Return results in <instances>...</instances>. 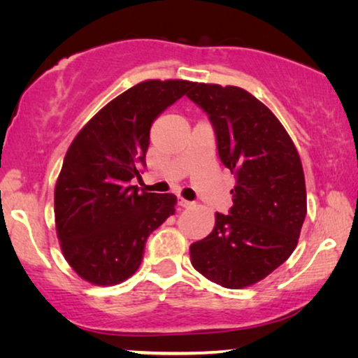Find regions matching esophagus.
Instances as JSON below:
<instances>
[{
  "instance_id": "34e87169",
  "label": "esophagus",
  "mask_w": 358,
  "mask_h": 358,
  "mask_svg": "<svg viewBox=\"0 0 358 358\" xmlns=\"http://www.w3.org/2000/svg\"><path fill=\"white\" fill-rule=\"evenodd\" d=\"M178 203H179L182 208H189V207H192V205H194V202H189V200H185V199H182V197L178 199Z\"/></svg>"
}]
</instances>
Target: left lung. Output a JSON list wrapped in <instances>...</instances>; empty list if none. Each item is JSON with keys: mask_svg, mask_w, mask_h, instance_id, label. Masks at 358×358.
Returning a JSON list of instances; mask_svg holds the SVG:
<instances>
[{"mask_svg": "<svg viewBox=\"0 0 358 358\" xmlns=\"http://www.w3.org/2000/svg\"><path fill=\"white\" fill-rule=\"evenodd\" d=\"M187 97L207 112L220 159L236 178L233 207L190 244V262L224 288L254 285L298 244L306 217L300 155L280 120L243 87L195 83Z\"/></svg>", "mask_w": 358, "mask_h": 358, "instance_id": "1", "label": "left lung"}]
</instances>
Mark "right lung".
<instances>
[{
	"mask_svg": "<svg viewBox=\"0 0 358 358\" xmlns=\"http://www.w3.org/2000/svg\"><path fill=\"white\" fill-rule=\"evenodd\" d=\"M195 83L148 80L122 92L80 130L55 185L57 236L66 262L92 285L134 275L146 238L174 215L173 194L130 185L146 166L150 129Z\"/></svg>",
	"mask_w": 358,
	"mask_h": 358,
	"instance_id": "1",
	"label": "right lung"
}]
</instances>
